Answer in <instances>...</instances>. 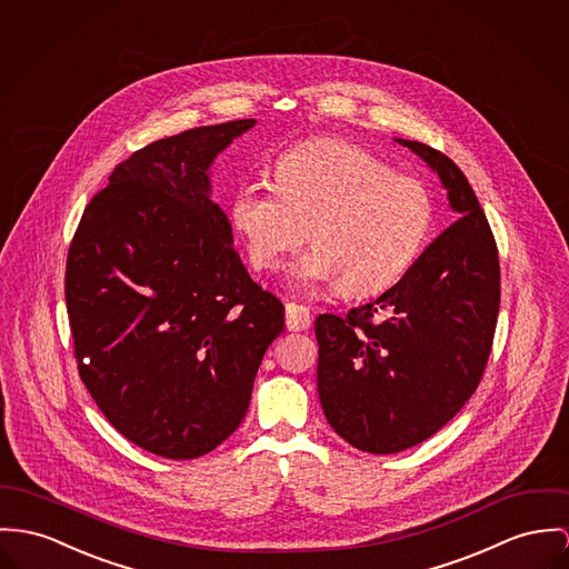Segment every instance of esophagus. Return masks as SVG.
Instances as JSON below:
<instances>
[{"instance_id":"esophagus-1","label":"esophagus","mask_w":569,"mask_h":569,"mask_svg":"<svg viewBox=\"0 0 569 569\" xmlns=\"http://www.w3.org/2000/svg\"><path fill=\"white\" fill-rule=\"evenodd\" d=\"M311 322L309 307L299 303H286V325L290 331H303Z\"/></svg>"}]
</instances>
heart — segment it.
<instances>
[{"label": "heart", "instance_id": "obj_1", "mask_svg": "<svg viewBox=\"0 0 569 569\" xmlns=\"http://www.w3.org/2000/svg\"><path fill=\"white\" fill-rule=\"evenodd\" d=\"M274 183L244 181L229 217L260 270H279L306 242H316L290 270L303 290L345 283L355 297L393 288L420 258L433 224V199L416 177L368 151L316 140L281 153Z\"/></svg>", "mask_w": 569, "mask_h": 569}]
</instances>
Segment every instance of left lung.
Segmentation results:
<instances>
[{"mask_svg": "<svg viewBox=\"0 0 569 569\" xmlns=\"http://www.w3.org/2000/svg\"><path fill=\"white\" fill-rule=\"evenodd\" d=\"M393 140L439 177L459 219L372 303L316 318L325 418L372 455L407 450L459 413L479 388L500 306L498 249L472 186L443 153Z\"/></svg>", "mask_w": 569, "mask_h": 569, "instance_id": "left-lung-1", "label": "left lung"}]
</instances>
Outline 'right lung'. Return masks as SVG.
<instances>
[{
  "instance_id": "right-lung-1",
  "label": "right lung",
  "mask_w": 569,
  "mask_h": 569,
  "mask_svg": "<svg viewBox=\"0 0 569 569\" xmlns=\"http://www.w3.org/2000/svg\"><path fill=\"white\" fill-rule=\"evenodd\" d=\"M256 119L181 131L121 162L84 210L64 297L80 377L131 443L197 459L242 422L281 301L212 201V164Z\"/></svg>"
}]
</instances>
